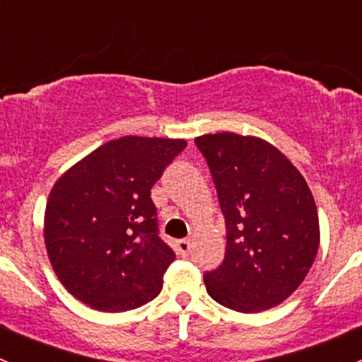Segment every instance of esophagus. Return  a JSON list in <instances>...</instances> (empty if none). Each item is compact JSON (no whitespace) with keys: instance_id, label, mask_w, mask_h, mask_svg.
<instances>
[{"instance_id":"esophagus-1","label":"esophagus","mask_w":362,"mask_h":362,"mask_svg":"<svg viewBox=\"0 0 362 362\" xmlns=\"http://www.w3.org/2000/svg\"><path fill=\"white\" fill-rule=\"evenodd\" d=\"M177 252L185 257V255H187L189 252H191V242H189V240H185V238L184 240H178V242H177Z\"/></svg>"}]
</instances>
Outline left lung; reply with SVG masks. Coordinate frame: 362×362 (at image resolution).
<instances>
[{"mask_svg":"<svg viewBox=\"0 0 362 362\" xmlns=\"http://www.w3.org/2000/svg\"><path fill=\"white\" fill-rule=\"evenodd\" d=\"M210 168L226 221L222 264L204 273L206 293L226 308L257 313L289 298L319 250V215L289 159L255 136L194 140Z\"/></svg>","mask_w":362,"mask_h":362,"instance_id":"1","label":"left lung"}]
</instances>
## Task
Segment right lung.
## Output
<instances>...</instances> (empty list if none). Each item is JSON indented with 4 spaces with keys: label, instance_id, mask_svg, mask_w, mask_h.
<instances>
[{
    "label": "right lung",
    "instance_id": "obj_1",
    "mask_svg": "<svg viewBox=\"0 0 362 362\" xmlns=\"http://www.w3.org/2000/svg\"><path fill=\"white\" fill-rule=\"evenodd\" d=\"M185 140L122 136L56 182L45 208V247L57 279L100 312L152 301L175 252L159 236L151 189Z\"/></svg>",
    "mask_w": 362,
    "mask_h": 362
}]
</instances>
